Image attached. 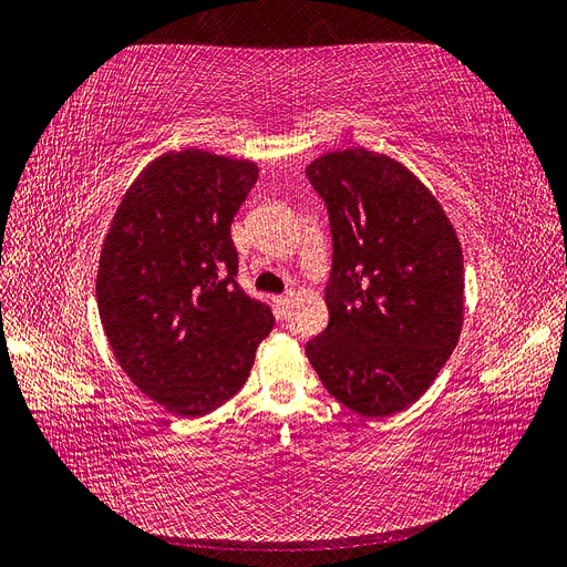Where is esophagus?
<instances>
[{"label": "esophagus", "mask_w": 567, "mask_h": 567, "mask_svg": "<svg viewBox=\"0 0 567 567\" xmlns=\"http://www.w3.org/2000/svg\"><path fill=\"white\" fill-rule=\"evenodd\" d=\"M293 300H296V293H293V290H288V293H284L281 298H277L279 312H281V315H286V312L290 310V305H293Z\"/></svg>", "instance_id": "obj_1"}]
</instances>
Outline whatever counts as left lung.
I'll return each mask as SVG.
<instances>
[{
	"mask_svg": "<svg viewBox=\"0 0 567 567\" xmlns=\"http://www.w3.org/2000/svg\"><path fill=\"white\" fill-rule=\"evenodd\" d=\"M305 173L333 236L329 326L307 359L354 414L392 416L431 388L458 342L461 244L431 188L383 153L331 151Z\"/></svg>",
	"mask_w": 567,
	"mask_h": 567,
	"instance_id": "8db88e82",
	"label": "left lung"
}]
</instances>
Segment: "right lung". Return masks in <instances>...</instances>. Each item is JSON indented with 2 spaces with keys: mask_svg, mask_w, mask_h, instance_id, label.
Here are the masks:
<instances>
[{
  "mask_svg": "<svg viewBox=\"0 0 567 567\" xmlns=\"http://www.w3.org/2000/svg\"><path fill=\"white\" fill-rule=\"evenodd\" d=\"M257 175L252 161L167 151L130 184L101 246L96 302L117 364L184 419L244 388L274 326L236 284L231 221Z\"/></svg>",
  "mask_w": 567,
  "mask_h": 567,
  "instance_id": "1",
  "label": "right lung"
}]
</instances>
